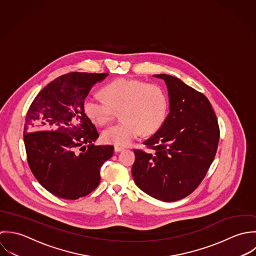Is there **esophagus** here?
<instances>
[{
  "instance_id": "obj_1",
  "label": "esophagus",
  "mask_w": 256,
  "mask_h": 256,
  "mask_svg": "<svg viewBox=\"0 0 256 256\" xmlns=\"http://www.w3.org/2000/svg\"><path fill=\"white\" fill-rule=\"evenodd\" d=\"M124 148L114 146V152H116V154H118V152H124Z\"/></svg>"
}]
</instances>
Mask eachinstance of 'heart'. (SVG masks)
Returning a JSON list of instances; mask_svg holds the SVG:
<instances>
[{
	"label": "heart",
	"mask_w": 256,
	"mask_h": 256,
	"mask_svg": "<svg viewBox=\"0 0 256 256\" xmlns=\"http://www.w3.org/2000/svg\"><path fill=\"white\" fill-rule=\"evenodd\" d=\"M104 99L87 95L83 110L96 126H104L120 110V124L106 128L104 142L116 146L130 144L142 132L154 134L162 126L168 108L165 92L157 85L132 78H118L102 89Z\"/></svg>",
	"instance_id": "1"
}]
</instances>
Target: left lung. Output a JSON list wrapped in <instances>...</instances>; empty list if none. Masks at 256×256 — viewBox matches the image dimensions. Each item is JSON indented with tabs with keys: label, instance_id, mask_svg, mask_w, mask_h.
Wrapping results in <instances>:
<instances>
[{
	"label": "left lung",
	"instance_id": "obj_1",
	"mask_svg": "<svg viewBox=\"0 0 256 256\" xmlns=\"http://www.w3.org/2000/svg\"><path fill=\"white\" fill-rule=\"evenodd\" d=\"M167 87L169 114L161 128L134 150L136 186L163 202L190 195L202 182L216 152L220 128L210 102L180 79L157 74Z\"/></svg>",
	"mask_w": 256,
	"mask_h": 256
}]
</instances>
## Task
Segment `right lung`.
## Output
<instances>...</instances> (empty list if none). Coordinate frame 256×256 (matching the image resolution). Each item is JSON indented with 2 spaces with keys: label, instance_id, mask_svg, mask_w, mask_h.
Masks as SVG:
<instances>
[{
  "label": "right lung",
  "instance_id": "add662e5",
  "mask_svg": "<svg viewBox=\"0 0 256 256\" xmlns=\"http://www.w3.org/2000/svg\"><path fill=\"white\" fill-rule=\"evenodd\" d=\"M108 75H62L38 94L28 110L24 130L28 162L40 185L56 197L87 196L100 183L102 163L112 156V146L93 144L99 134L83 110L85 97Z\"/></svg>",
  "mask_w": 256,
  "mask_h": 256
}]
</instances>
